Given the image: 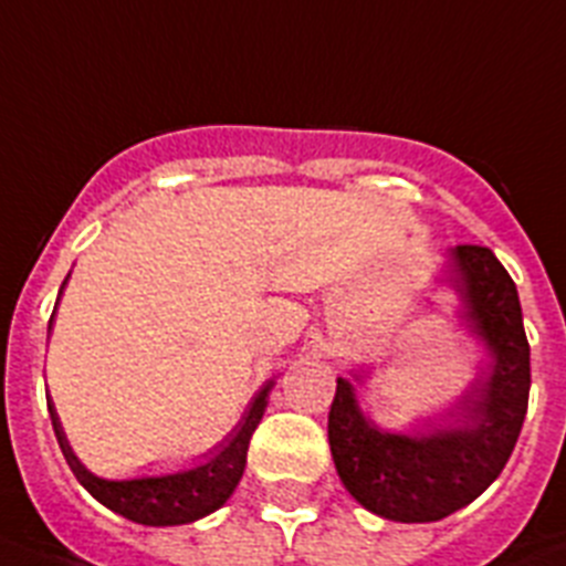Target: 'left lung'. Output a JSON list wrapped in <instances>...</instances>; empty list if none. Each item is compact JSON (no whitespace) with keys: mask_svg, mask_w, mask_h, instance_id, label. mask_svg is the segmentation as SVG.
I'll list each match as a JSON object with an SVG mask.
<instances>
[{"mask_svg":"<svg viewBox=\"0 0 566 566\" xmlns=\"http://www.w3.org/2000/svg\"><path fill=\"white\" fill-rule=\"evenodd\" d=\"M463 319L491 356L489 370L460 398L449 427L415 434L378 429L347 378H336L328 443L345 489L392 522H438L494 483L522 432L531 396V345L516 283L489 247L452 249Z\"/></svg>","mask_w":566,"mask_h":566,"instance_id":"left-lung-1","label":"left lung"}]
</instances>
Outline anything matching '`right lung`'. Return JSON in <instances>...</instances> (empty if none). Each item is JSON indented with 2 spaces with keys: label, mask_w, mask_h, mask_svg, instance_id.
<instances>
[{
  "label": "right lung",
  "mask_w": 566,
  "mask_h": 566,
  "mask_svg": "<svg viewBox=\"0 0 566 566\" xmlns=\"http://www.w3.org/2000/svg\"><path fill=\"white\" fill-rule=\"evenodd\" d=\"M61 292H64V286H61ZM50 328H53V317H50ZM272 387L274 381H266L261 387V392L252 398V403H249L241 421H238V427L212 449V458L207 463L188 471H176V474L137 476V480H103V476H95L92 471H86V465L75 458V452L66 443V434L61 429L59 415H55V407L50 398H46V409H50V418H53V429L55 438H59L61 452H64L72 474L77 476V483L83 489L90 491L101 505H106L108 511L120 513V516L137 522V525L168 527L188 525V522L201 520L207 513L219 511L230 500L235 485L241 483L249 440H252V432H255L263 412H266L269 390Z\"/></svg>",
  "instance_id": "add662e5"
}]
</instances>
